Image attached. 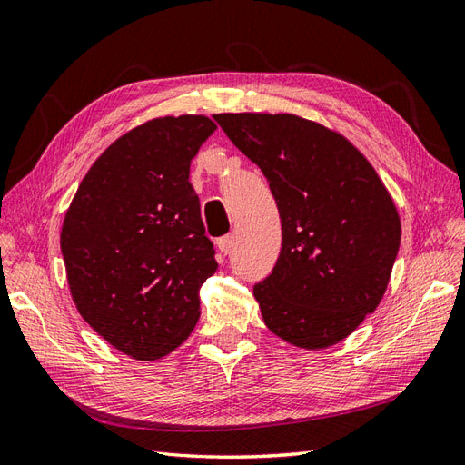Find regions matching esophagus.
<instances>
[{
  "mask_svg": "<svg viewBox=\"0 0 465 465\" xmlns=\"http://www.w3.org/2000/svg\"><path fill=\"white\" fill-rule=\"evenodd\" d=\"M217 246H219V250H221V254H224V256L231 254L232 248H234V234H227V236L219 238Z\"/></svg>",
  "mask_w": 465,
  "mask_h": 465,
  "instance_id": "34e87169",
  "label": "esophagus"
}]
</instances>
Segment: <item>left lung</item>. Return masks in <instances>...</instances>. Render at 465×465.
I'll list each match as a JSON object with an SVG mask.
<instances>
[{"mask_svg":"<svg viewBox=\"0 0 465 465\" xmlns=\"http://www.w3.org/2000/svg\"><path fill=\"white\" fill-rule=\"evenodd\" d=\"M262 168L283 242L254 285L262 318L281 340L323 349L376 311L401 238L398 209L372 164L347 139L294 114H215Z\"/></svg>","mask_w":465,"mask_h":465,"instance_id":"left-lung-1","label":"left lung"}]
</instances>
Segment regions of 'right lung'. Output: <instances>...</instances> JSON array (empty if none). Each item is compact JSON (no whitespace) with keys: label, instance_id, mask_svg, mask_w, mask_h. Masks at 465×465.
Masks as SVG:
<instances>
[{"label":"right lung","instance_id":"obj_1","mask_svg":"<svg viewBox=\"0 0 465 465\" xmlns=\"http://www.w3.org/2000/svg\"><path fill=\"white\" fill-rule=\"evenodd\" d=\"M217 125L166 116L116 139L77 188L60 246L79 314L122 353L154 361L200 318L198 291L217 272L190 163Z\"/></svg>","mask_w":465,"mask_h":465}]
</instances>
